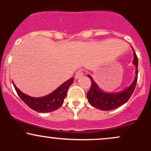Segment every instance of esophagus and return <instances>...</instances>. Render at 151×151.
<instances>
[{
	"label": "esophagus",
	"mask_w": 151,
	"mask_h": 151,
	"mask_svg": "<svg viewBox=\"0 0 151 151\" xmlns=\"http://www.w3.org/2000/svg\"><path fill=\"white\" fill-rule=\"evenodd\" d=\"M83 76V71H82V70H79V71H77V72H76L75 78L76 79H80V78H81Z\"/></svg>",
	"instance_id": "34e87169"
}]
</instances>
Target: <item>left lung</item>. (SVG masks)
Here are the masks:
<instances>
[{"mask_svg": "<svg viewBox=\"0 0 151 151\" xmlns=\"http://www.w3.org/2000/svg\"><path fill=\"white\" fill-rule=\"evenodd\" d=\"M133 51V63L136 66V77L132 85L128 88L125 89L124 91L118 93L103 92L99 88L96 83L93 81L92 77L88 74V77L91 80V86L89 91L87 93V98H88V102L91 106L101 109V110H112V109H116L122 104L127 102L128 100L130 99L131 96L132 95L135 89V87H136L138 74V58L134 49Z\"/></svg>", "mask_w": 151, "mask_h": 151, "instance_id": "1", "label": "left lung"}]
</instances>
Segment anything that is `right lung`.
<instances>
[{
    "label": "right lung",
    "mask_w": 151,
    "mask_h": 151,
    "mask_svg": "<svg viewBox=\"0 0 151 151\" xmlns=\"http://www.w3.org/2000/svg\"><path fill=\"white\" fill-rule=\"evenodd\" d=\"M73 82H74V77L70 78L69 80L63 83L55 91L49 95L43 97H38V98L29 96L26 94L23 93L17 88L14 83L13 85L18 96L29 107L39 112H50L56 110L62 106L64 99L66 96L67 91L70 85H72Z\"/></svg>",
    "instance_id": "add662e5"
}]
</instances>
